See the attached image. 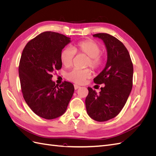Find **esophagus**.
Returning <instances> with one entry per match:
<instances>
[{
    "mask_svg": "<svg viewBox=\"0 0 156 156\" xmlns=\"http://www.w3.org/2000/svg\"><path fill=\"white\" fill-rule=\"evenodd\" d=\"M74 88H75V90H77V89H78L79 88H80V86L77 85V84H74Z\"/></svg>",
    "mask_w": 156,
    "mask_h": 156,
    "instance_id": "1",
    "label": "esophagus"
}]
</instances>
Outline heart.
Returning a JSON list of instances; mask_svg holds the SVG:
<instances>
[{"label": "heart", "mask_w": 156, "mask_h": 156, "mask_svg": "<svg viewBox=\"0 0 156 156\" xmlns=\"http://www.w3.org/2000/svg\"><path fill=\"white\" fill-rule=\"evenodd\" d=\"M75 52L85 55L88 57L87 66L93 69H97L102 63V57L100 55V46L96 41L90 40L80 41L75 44L73 48H64L60 53V60L65 66L68 67L72 64V60L75 55ZM91 71L89 69H73L67 74V77L77 83H83L87 79L91 76Z\"/></svg>", "instance_id": "heart-1"}]
</instances>
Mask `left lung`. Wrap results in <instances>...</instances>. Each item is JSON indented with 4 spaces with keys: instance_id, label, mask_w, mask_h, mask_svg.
I'll use <instances>...</instances> for the list:
<instances>
[{
    "instance_id": "8db88e82",
    "label": "left lung",
    "mask_w": 156,
    "mask_h": 156,
    "mask_svg": "<svg viewBox=\"0 0 156 156\" xmlns=\"http://www.w3.org/2000/svg\"><path fill=\"white\" fill-rule=\"evenodd\" d=\"M93 36L103 40L107 52L105 68L94 79L95 83L105 86L99 93L88 87L85 104L91 119L105 122L117 116L124 107L133 86V67L128 51L120 40L106 33Z\"/></svg>"
}]
</instances>
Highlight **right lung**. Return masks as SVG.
I'll return each instance as SVG.
<instances>
[{
	"label": "right lung",
	"instance_id": "1",
	"mask_svg": "<svg viewBox=\"0 0 156 156\" xmlns=\"http://www.w3.org/2000/svg\"><path fill=\"white\" fill-rule=\"evenodd\" d=\"M70 37L54 32H44L29 41L19 66L21 91L27 104L35 114L51 120L62 116L74 92L72 83L60 86L52 81L54 70L62 68L61 51Z\"/></svg>",
	"mask_w": 156,
	"mask_h": 156
}]
</instances>
